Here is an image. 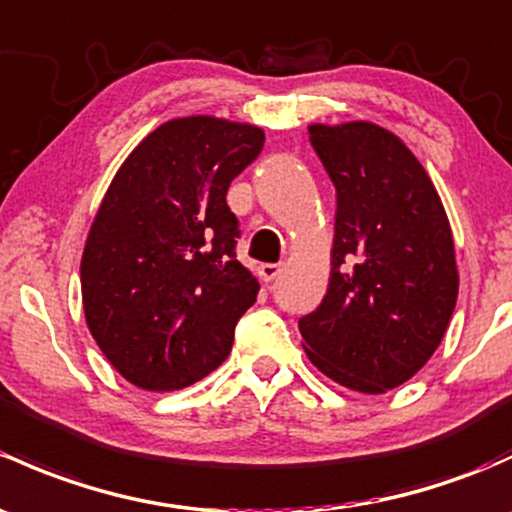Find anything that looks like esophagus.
I'll list each match as a JSON object with an SVG mask.
<instances>
[{
    "label": "esophagus",
    "instance_id": "34e87169",
    "mask_svg": "<svg viewBox=\"0 0 512 512\" xmlns=\"http://www.w3.org/2000/svg\"><path fill=\"white\" fill-rule=\"evenodd\" d=\"M260 279L262 282H272V279L279 277V272H282V267L279 265H260Z\"/></svg>",
    "mask_w": 512,
    "mask_h": 512
}]
</instances>
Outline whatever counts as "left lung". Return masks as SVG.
I'll use <instances>...</instances> for the list:
<instances>
[{
  "mask_svg": "<svg viewBox=\"0 0 512 512\" xmlns=\"http://www.w3.org/2000/svg\"><path fill=\"white\" fill-rule=\"evenodd\" d=\"M336 186L331 277L299 321L304 351L333 383L383 395L427 365L456 297L454 235L432 179L375 122L309 125Z\"/></svg>",
  "mask_w": 512,
  "mask_h": 512,
  "instance_id": "8db88e82",
  "label": "left lung"
}]
</instances>
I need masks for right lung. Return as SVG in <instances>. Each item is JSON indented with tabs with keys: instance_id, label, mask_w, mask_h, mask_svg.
I'll use <instances>...</instances> for the list:
<instances>
[{
	"instance_id": "1",
	"label": "right lung",
	"mask_w": 512,
	"mask_h": 512,
	"mask_svg": "<svg viewBox=\"0 0 512 512\" xmlns=\"http://www.w3.org/2000/svg\"><path fill=\"white\" fill-rule=\"evenodd\" d=\"M265 132L213 115L149 132L107 186L80 260L90 333L127 383L188 387L233 348L260 282L235 260L238 218L225 193Z\"/></svg>"
}]
</instances>
